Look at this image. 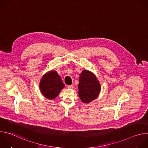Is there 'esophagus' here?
<instances>
[{
  "mask_svg": "<svg viewBox=\"0 0 148 148\" xmlns=\"http://www.w3.org/2000/svg\"><path fill=\"white\" fill-rule=\"evenodd\" d=\"M67 88L69 89H73L74 88V86H72V85H69V86H67Z\"/></svg>",
  "mask_w": 148,
  "mask_h": 148,
  "instance_id": "1",
  "label": "esophagus"
}]
</instances>
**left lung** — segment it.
<instances>
[{"label": "left lung", "mask_w": 148, "mask_h": 148, "mask_svg": "<svg viewBox=\"0 0 148 148\" xmlns=\"http://www.w3.org/2000/svg\"><path fill=\"white\" fill-rule=\"evenodd\" d=\"M78 95L84 103H88L98 97L101 87L97 77L92 72L84 70L79 77Z\"/></svg>", "instance_id": "1"}]
</instances>
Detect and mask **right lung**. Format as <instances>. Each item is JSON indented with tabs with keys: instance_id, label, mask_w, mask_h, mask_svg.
Instances as JSON below:
<instances>
[{
	"instance_id": "right-lung-1",
	"label": "right lung",
	"mask_w": 148,
	"mask_h": 148,
	"mask_svg": "<svg viewBox=\"0 0 148 148\" xmlns=\"http://www.w3.org/2000/svg\"><path fill=\"white\" fill-rule=\"evenodd\" d=\"M64 86L60 76L56 71L54 70L48 71L44 74L39 84L41 93L49 99L56 98Z\"/></svg>"
}]
</instances>
